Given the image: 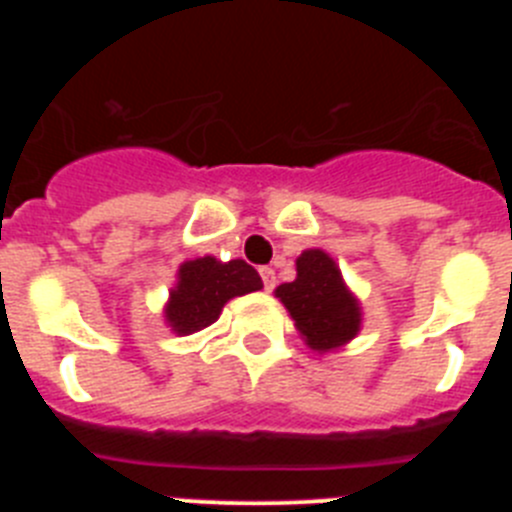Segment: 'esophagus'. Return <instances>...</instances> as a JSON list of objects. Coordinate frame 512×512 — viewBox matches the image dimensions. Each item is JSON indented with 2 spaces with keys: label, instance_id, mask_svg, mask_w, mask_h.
Masks as SVG:
<instances>
[{
  "label": "esophagus",
  "instance_id": "obj_1",
  "mask_svg": "<svg viewBox=\"0 0 512 512\" xmlns=\"http://www.w3.org/2000/svg\"><path fill=\"white\" fill-rule=\"evenodd\" d=\"M261 279H264V289L266 292H271V289L277 287V274H274V269L271 266H261Z\"/></svg>",
  "mask_w": 512,
  "mask_h": 512
}]
</instances>
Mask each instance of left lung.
<instances>
[{
    "label": "left lung",
    "instance_id": "obj_1",
    "mask_svg": "<svg viewBox=\"0 0 512 512\" xmlns=\"http://www.w3.org/2000/svg\"><path fill=\"white\" fill-rule=\"evenodd\" d=\"M277 297L312 351H333L359 333V300L348 292L336 261L320 248L300 253L297 279L279 284Z\"/></svg>",
    "mask_w": 512,
    "mask_h": 512
}]
</instances>
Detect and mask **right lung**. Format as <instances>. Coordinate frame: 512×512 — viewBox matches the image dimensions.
Wrapping results in <instances>:
<instances>
[{"label": "right lung", "mask_w": 512, "mask_h": 512, "mask_svg": "<svg viewBox=\"0 0 512 512\" xmlns=\"http://www.w3.org/2000/svg\"><path fill=\"white\" fill-rule=\"evenodd\" d=\"M261 287L259 271L241 259L225 264L212 256L184 261L176 274V287L169 292L164 318L174 333L189 336L215 323L225 302Z\"/></svg>", "instance_id": "right-lung-1"}]
</instances>
